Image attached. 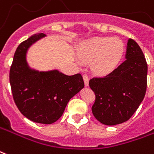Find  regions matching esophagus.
Masks as SVG:
<instances>
[{
  "instance_id": "obj_1",
  "label": "esophagus",
  "mask_w": 154,
  "mask_h": 154,
  "mask_svg": "<svg viewBox=\"0 0 154 154\" xmlns=\"http://www.w3.org/2000/svg\"><path fill=\"white\" fill-rule=\"evenodd\" d=\"M83 80H84V83H85V86H88L89 85V77L86 74L83 75Z\"/></svg>"
}]
</instances>
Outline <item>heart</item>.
Segmentation results:
<instances>
[{
	"mask_svg": "<svg viewBox=\"0 0 154 154\" xmlns=\"http://www.w3.org/2000/svg\"><path fill=\"white\" fill-rule=\"evenodd\" d=\"M125 45L118 37H97L86 42L81 48L83 61L93 62L92 68L99 74L113 71L122 61Z\"/></svg>",
	"mask_w": 154,
	"mask_h": 154,
	"instance_id": "b5f03b06",
	"label": "heart"
}]
</instances>
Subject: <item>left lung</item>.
Masks as SVG:
<instances>
[{"label":"left lung","mask_w":154,"mask_h":154,"mask_svg":"<svg viewBox=\"0 0 154 154\" xmlns=\"http://www.w3.org/2000/svg\"><path fill=\"white\" fill-rule=\"evenodd\" d=\"M126 59L111 72L92 77L89 82L95 94L92 112L104 125L113 126L129 120L146 93V60L140 47L131 38L127 42Z\"/></svg>","instance_id":"8db88e82"}]
</instances>
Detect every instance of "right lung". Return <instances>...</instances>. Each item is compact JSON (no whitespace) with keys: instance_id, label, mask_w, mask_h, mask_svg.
I'll list each match as a JSON object with an SVG mask.
<instances>
[{"instance_id":"obj_1","label":"right lung","mask_w":154,"mask_h":154,"mask_svg":"<svg viewBox=\"0 0 154 154\" xmlns=\"http://www.w3.org/2000/svg\"><path fill=\"white\" fill-rule=\"evenodd\" d=\"M45 35L35 34L18 46L10 70V83L17 108L34 122L51 124L62 116L69 100L84 87L82 76H68L57 70H31L26 53L32 44Z\"/></svg>"}]
</instances>
